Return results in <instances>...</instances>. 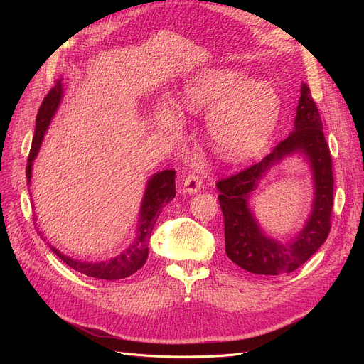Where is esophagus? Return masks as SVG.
Here are the masks:
<instances>
[{"label": "esophagus", "instance_id": "esophagus-1", "mask_svg": "<svg viewBox=\"0 0 364 364\" xmlns=\"http://www.w3.org/2000/svg\"><path fill=\"white\" fill-rule=\"evenodd\" d=\"M202 188V181L197 174H188L183 179V193L186 194H194L197 191H200Z\"/></svg>", "mask_w": 364, "mask_h": 364}]
</instances>
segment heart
<instances>
[{
  "label": "heart",
  "mask_w": 364,
  "mask_h": 364,
  "mask_svg": "<svg viewBox=\"0 0 364 364\" xmlns=\"http://www.w3.org/2000/svg\"><path fill=\"white\" fill-rule=\"evenodd\" d=\"M185 112L208 114L206 132L213 150L226 161H245L270 139L281 114V98L267 80H250L237 70L211 68L186 80L181 92ZM158 123L174 129L178 119L159 107Z\"/></svg>",
  "instance_id": "heart-1"
}]
</instances>
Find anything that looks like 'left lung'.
<instances>
[{"label": "left lung", "instance_id": "8db88e82", "mask_svg": "<svg viewBox=\"0 0 364 364\" xmlns=\"http://www.w3.org/2000/svg\"><path fill=\"white\" fill-rule=\"evenodd\" d=\"M293 152L311 162L315 181L312 214L304 228L287 242L264 235L250 211V194L274 163ZM218 202L225 218L226 255L238 267L255 274H284L301 267L313 257L329 234L333 211V161L323 135L321 114L310 87L302 83L294 127L266 158L230 178L217 182Z\"/></svg>", "mask_w": 364, "mask_h": 364}]
</instances>
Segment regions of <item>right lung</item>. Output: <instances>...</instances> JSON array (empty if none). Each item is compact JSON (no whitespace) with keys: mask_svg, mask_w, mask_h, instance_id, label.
I'll return each instance as SVG.
<instances>
[{"mask_svg":"<svg viewBox=\"0 0 364 364\" xmlns=\"http://www.w3.org/2000/svg\"><path fill=\"white\" fill-rule=\"evenodd\" d=\"M62 94H63L62 79H58L53 90L47 94L46 98H43V102L38 111L35 136H33L30 155L27 161V167H26V176H27L28 185H31L30 182H31L33 161H35L38 156L43 135H46L51 119L60 105ZM174 178H176L174 170H164L161 173L153 174L149 179L146 193H144V197H142L141 208H139V220L136 225V232H135L134 241H132L123 252L118 253L117 257L107 261L85 262V261L74 259L68 255H65V253H62L59 249L51 246L50 243L47 245L65 264H67V266H70L75 272L86 274V277L105 279V281H117V279H124L127 277H132V274L136 273L147 261L150 235H151L153 226H155L156 220L162 211V208L174 199L176 196ZM39 235L42 237V232H39Z\"/></svg>","mask_w":364,"mask_h":364,"instance_id":"1","label":"right lung"}]
</instances>
